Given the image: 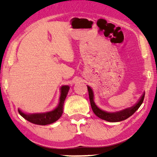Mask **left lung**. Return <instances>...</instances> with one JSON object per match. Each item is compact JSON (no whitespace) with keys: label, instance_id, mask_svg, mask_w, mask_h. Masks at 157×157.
Returning a JSON list of instances; mask_svg holds the SVG:
<instances>
[{"label":"left lung","instance_id":"8db88e82","mask_svg":"<svg viewBox=\"0 0 157 157\" xmlns=\"http://www.w3.org/2000/svg\"><path fill=\"white\" fill-rule=\"evenodd\" d=\"M87 89H88L89 91V100L94 113L98 117H99L100 118L102 119V120H105L108 122H111V123H116V122H120L122 121L126 120V119L128 118L129 117L132 116L133 114L136 112L138 109L140 107V105H142L145 97L144 93L142 96L140 97L139 102L132 107L126 108L123 110L116 111V112H108V111L102 110L101 109L98 107L94 101V91H93V89L89 86H87Z\"/></svg>","mask_w":157,"mask_h":157}]
</instances>
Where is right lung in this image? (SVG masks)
<instances>
[{
  "mask_svg": "<svg viewBox=\"0 0 157 157\" xmlns=\"http://www.w3.org/2000/svg\"><path fill=\"white\" fill-rule=\"evenodd\" d=\"M69 89H70V87L68 85H64V86H61L59 104H58L56 108L52 111L45 113H26L19 109H18V113L25 120L35 124L46 125V124L55 123L62 115L63 104H64V101L66 96H67Z\"/></svg>",
  "mask_w": 157,
  "mask_h": 157,
  "instance_id": "right-lung-1",
  "label": "right lung"
}]
</instances>
